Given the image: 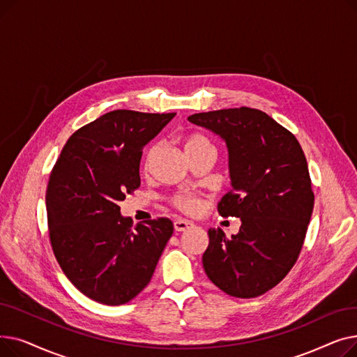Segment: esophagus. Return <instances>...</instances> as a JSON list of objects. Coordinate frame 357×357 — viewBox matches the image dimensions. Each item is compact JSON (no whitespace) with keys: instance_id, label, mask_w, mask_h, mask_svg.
<instances>
[{"instance_id":"34e87169","label":"esophagus","mask_w":357,"mask_h":357,"mask_svg":"<svg viewBox=\"0 0 357 357\" xmlns=\"http://www.w3.org/2000/svg\"><path fill=\"white\" fill-rule=\"evenodd\" d=\"M191 226H192V222L186 221V220H176V221L174 222V229H175V231H176V233H181V231L188 230Z\"/></svg>"}]
</instances>
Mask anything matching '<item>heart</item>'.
Listing matches in <instances>:
<instances>
[{
  "label": "heart",
  "mask_w": 357,
  "mask_h": 357,
  "mask_svg": "<svg viewBox=\"0 0 357 357\" xmlns=\"http://www.w3.org/2000/svg\"><path fill=\"white\" fill-rule=\"evenodd\" d=\"M185 149H186V153H188L190 158L205 153V152H214L215 153V146L211 142V139L208 136L201 135V133L191 135L188 137V140H186ZM158 152H159V144H153V146L149 147V150L146 152V156H144V167L146 169H149L150 165L153 163ZM174 204H175V207H178L179 210H182L185 213H194L199 207L198 198H195L192 195H186V194L176 195L174 198Z\"/></svg>",
  "instance_id": "b5f03b06"
}]
</instances>
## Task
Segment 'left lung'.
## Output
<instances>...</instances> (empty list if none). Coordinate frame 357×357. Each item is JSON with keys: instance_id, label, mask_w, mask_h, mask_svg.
Here are the masks:
<instances>
[{"instance_id": "1", "label": "left lung", "mask_w": 357, "mask_h": 357, "mask_svg": "<svg viewBox=\"0 0 357 357\" xmlns=\"http://www.w3.org/2000/svg\"><path fill=\"white\" fill-rule=\"evenodd\" d=\"M188 120L226 142L233 188L218 213L241 220L231 238L208 230L204 271L231 296H259L288 275L304 245L314 208L305 155L289 130L256 108L198 112Z\"/></svg>"}]
</instances>
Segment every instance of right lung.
Instances as JSON below:
<instances>
[{
	"label": "right lung",
	"instance_id": "obj_1",
	"mask_svg": "<svg viewBox=\"0 0 357 357\" xmlns=\"http://www.w3.org/2000/svg\"><path fill=\"white\" fill-rule=\"evenodd\" d=\"M175 114L107 112L75 131L52 169L46 210L53 253L77 289L100 304L121 305L139 295L174 233L163 217L133 229L119 204L140 186L143 147Z\"/></svg>",
	"mask_w": 357,
	"mask_h": 357
}]
</instances>
